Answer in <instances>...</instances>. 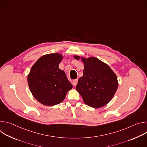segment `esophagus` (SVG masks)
Wrapping results in <instances>:
<instances>
[{
    "mask_svg": "<svg viewBox=\"0 0 147 147\" xmlns=\"http://www.w3.org/2000/svg\"><path fill=\"white\" fill-rule=\"evenodd\" d=\"M77 82H78V80L77 79H76L74 80H73V85L74 87H76V85L77 84Z\"/></svg>",
    "mask_w": 147,
    "mask_h": 147,
    "instance_id": "esophagus-1",
    "label": "esophagus"
}]
</instances>
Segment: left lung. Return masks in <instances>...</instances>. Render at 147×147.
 <instances>
[{
    "label": "left lung",
    "mask_w": 147,
    "mask_h": 147,
    "mask_svg": "<svg viewBox=\"0 0 147 147\" xmlns=\"http://www.w3.org/2000/svg\"><path fill=\"white\" fill-rule=\"evenodd\" d=\"M74 57L81 59L84 66L83 76L79 78L76 87L84 102L94 108L106 105L118 87L116 74L107 64L96 57L85 58L76 55Z\"/></svg>",
    "instance_id": "obj_1"
}]
</instances>
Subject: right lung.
<instances>
[{
    "mask_svg": "<svg viewBox=\"0 0 147 147\" xmlns=\"http://www.w3.org/2000/svg\"><path fill=\"white\" fill-rule=\"evenodd\" d=\"M63 56L59 53L41 56L31 69L28 84L34 97L40 103L54 106L65 98L73 86L59 65Z\"/></svg>",
    "mask_w": 147,
    "mask_h": 147,
    "instance_id": "1",
    "label": "right lung"
}]
</instances>
